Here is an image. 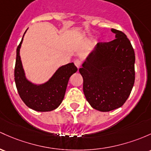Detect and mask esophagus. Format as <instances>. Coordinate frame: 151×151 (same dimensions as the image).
Returning a JSON list of instances; mask_svg holds the SVG:
<instances>
[{
    "label": "esophagus",
    "instance_id": "obj_1",
    "mask_svg": "<svg viewBox=\"0 0 151 151\" xmlns=\"http://www.w3.org/2000/svg\"><path fill=\"white\" fill-rule=\"evenodd\" d=\"M74 64H75L76 67H77V68L80 67L81 64H82V62H81V61L79 60V59H75V60H74Z\"/></svg>",
    "mask_w": 151,
    "mask_h": 151
}]
</instances>
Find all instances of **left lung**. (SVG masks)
Instances as JSON below:
<instances>
[{
  "instance_id": "1",
  "label": "left lung",
  "mask_w": 151,
  "mask_h": 151,
  "mask_svg": "<svg viewBox=\"0 0 151 151\" xmlns=\"http://www.w3.org/2000/svg\"><path fill=\"white\" fill-rule=\"evenodd\" d=\"M115 39L99 42L79 69L89 105L101 112L122 107L135 82V51L122 31L111 29Z\"/></svg>"
}]
</instances>
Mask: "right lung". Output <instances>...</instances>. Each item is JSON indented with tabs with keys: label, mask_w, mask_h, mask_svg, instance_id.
Returning <instances> with one entry per match:
<instances>
[{
	"label": "right lung",
	"mask_w": 151,
	"mask_h": 151,
	"mask_svg": "<svg viewBox=\"0 0 151 151\" xmlns=\"http://www.w3.org/2000/svg\"><path fill=\"white\" fill-rule=\"evenodd\" d=\"M24 34L16 49L14 79L18 92L23 102L32 110L38 112L54 110L62 103L69 77L77 72V68L74 63H69L59 67L49 80L45 83L33 84L25 76L20 57V49Z\"/></svg>",
	"instance_id": "obj_1"
}]
</instances>
